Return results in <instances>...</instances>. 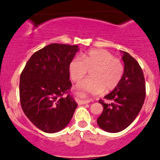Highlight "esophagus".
<instances>
[{
  "mask_svg": "<svg viewBox=\"0 0 160 160\" xmlns=\"http://www.w3.org/2000/svg\"><path fill=\"white\" fill-rule=\"evenodd\" d=\"M90 102H93V99H90V100H87V101H80V104H88Z\"/></svg>",
  "mask_w": 160,
  "mask_h": 160,
  "instance_id": "34e87169",
  "label": "esophagus"
}]
</instances>
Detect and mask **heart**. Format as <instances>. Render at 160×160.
I'll return each mask as SVG.
<instances>
[{"label": "heart", "mask_w": 160, "mask_h": 160, "mask_svg": "<svg viewBox=\"0 0 160 160\" xmlns=\"http://www.w3.org/2000/svg\"><path fill=\"white\" fill-rule=\"evenodd\" d=\"M90 70L93 77H87L78 83L81 89L92 93H99L106 88L111 90L120 83L123 77V62L105 49H92L71 60L69 70L74 81L81 80Z\"/></svg>", "instance_id": "1"}]
</instances>
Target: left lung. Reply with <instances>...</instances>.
<instances>
[{
  "label": "left lung",
  "mask_w": 160,
  "mask_h": 160,
  "mask_svg": "<svg viewBox=\"0 0 160 160\" xmlns=\"http://www.w3.org/2000/svg\"><path fill=\"white\" fill-rule=\"evenodd\" d=\"M121 52L125 68L123 77L113 91L104 96L112 103L99 101L104 109L97 120L101 129L111 133L129 126L141 111L146 98V83L141 67L128 52Z\"/></svg>",
  "instance_id": "obj_1"
}]
</instances>
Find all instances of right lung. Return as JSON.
<instances>
[{"label": "right lung", "mask_w": 160, "mask_h": 160, "mask_svg": "<svg viewBox=\"0 0 160 160\" xmlns=\"http://www.w3.org/2000/svg\"><path fill=\"white\" fill-rule=\"evenodd\" d=\"M79 49L78 46L50 44L31 56L21 74L22 110L33 125L46 133L66 128L77 107L69 93L72 87L69 66Z\"/></svg>", "instance_id": "obj_1"}]
</instances>
